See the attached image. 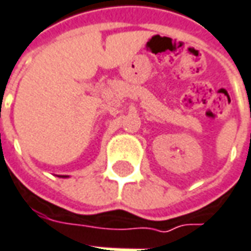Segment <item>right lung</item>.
I'll use <instances>...</instances> for the list:
<instances>
[{
    "mask_svg": "<svg viewBox=\"0 0 251 251\" xmlns=\"http://www.w3.org/2000/svg\"><path fill=\"white\" fill-rule=\"evenodd\" d=\"M59 177H68V176H64V175H61V176H59Z\"/></svg>",
    "mask_w": 251,
    "mask_h": 251,
    "instance_id": "right-lung-1",
    "label": "right lung"
}]
</instances>
